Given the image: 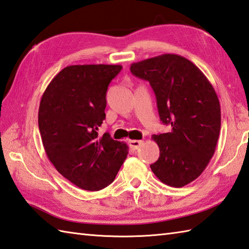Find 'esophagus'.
Returning a JSON list of instances; mask_svg holds the SVG:
<instances>
[{
  "label": "esophagus",
  "instance_id": "1",
  "mask_svg": "<svg viewBox=\"0 0 249 249\" xmlns=\"http://www.w3.org/2000/svg\"><path fill=\"white\" fill-rule=\"evenodd\" d=\"M142 143H143L142 140H129L128 141L129 147L133 149V150H137Z\"/></svg>",
  "mask_w": 249,
  "mask_h": 249
}]
</instances>
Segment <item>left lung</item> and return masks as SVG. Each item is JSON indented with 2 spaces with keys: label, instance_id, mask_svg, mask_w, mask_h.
<instances>
[{
  "label": "left lung",
  "instance_id": "1",
  "mask_svg": "<svg viewBox=\"0 0 249 249\" xmlns=\"http://www.w3.org/2000/svg\"><path fill=\"white\" fill-rule=\"evenodd\" d=\"M149 81L160 119L172 131L153 135L160 157L150 167L163 183L181 188L201 175L215 153L220 133L218 96L204 73L187 58L163 53L130 65Z\"/></svg>",
  "mask_w": 249,
  "mask_h": 249
}]
</instances>
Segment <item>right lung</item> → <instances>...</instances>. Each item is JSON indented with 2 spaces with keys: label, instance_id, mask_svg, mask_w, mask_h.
<instances>
[{
  "label": "right lung",
  "instance_id": "1",
  "mask_svg": "<svg viewBox=\"0 0 249 249\" xmlns=\"http://www.w3.org/2000/svg\"><path fill=\"white\" fill-rule=\"evenodd\" d=\"M120 65L68 66L46 87L38 129L48 160L83 190L98 191L113 181L128 154L124 142L98 136L106 119V94Z\"/></svg>",
  "mask_w": 249,
  "mask_h": 249
}]
</instances>
